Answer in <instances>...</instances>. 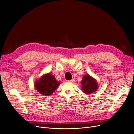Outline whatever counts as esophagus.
Masks as SVG:
<instances>
[{
  "label": "esophagus",
  "instance_id": "34e87169",
  "mask_svg": "<svg viewBox=\"0 0 134 134\" xmlns=\"http://www.w3.org/2000/svg\"><path fill=\"white\" fill-rule=\"evenodd\" d=\"M68 81H69V82H74L75 81V80H74V79H72V80H69Z\"/></svg>",
  "mask_w": 134,
  "mask_h": 134
}]
</instances>
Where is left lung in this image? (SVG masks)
<instances>
[{
  "label": "left lung",
  "mask_w": 134,
  "mask_h": 134,
  "mask_svg": "<svg viewBox=\"0 0 134 134\" xmlns=\"http://www.w3.org/2000/svg\"><path fill=\"white\" fill-rule=\"evenodd\" d=\"M81 85L83 92L86 94H91L94 93L99 87L96 80L89 74L83 75Z\"/></svg>",
  "instance_id": "1"
}]
</instances>
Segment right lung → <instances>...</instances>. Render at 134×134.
I'll use <instances>...</instances> for the list:
<instances>
[{"label": "right lung", "mask_w": 134, "mask_h": 134, "mask_svg": "<svg viewBox=\"0 0 134 134\" xmlns=\"http://www.w3.org/2000/svg\"><path fill=\"white\" fill-rule=\"evenodd\" d=\"M60 82L55 79L54 75L50 73L44 74L35 82V87L43 96H51L58 87Z\"/></svg>", "instance_id": "right-lung-1"}]
</instances>
